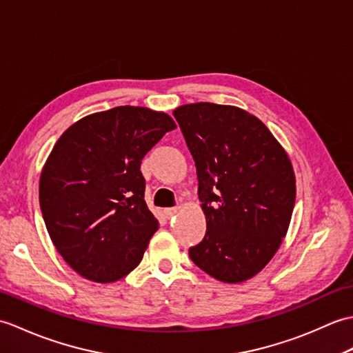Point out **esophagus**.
Returning a JSON list of instances; mask_svg holds the SVG:
<instances>
[{
    "mask_svg": "<svg viewBox=\"0 0 353 353\" xmlns=\"http://www.w3.org/2000/svg\"><path fill=\"white\" fill-rule=\"evenodd\" d=\"M176 214H178V208H166V210H164V216H166L168 219H172Z\"/></svg>",
    "mask_w": 353,
    "mask_h": 353,
    "instance_id": "1",
    "label": "esophagus"
}]
</instances>
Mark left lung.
I'll use <instances>...</instances> for the list:
<instances>
[{"instance_id":"1","label":"left lung","mask_w":353,"mask_h":353,"mask_svg":"<svg viewBox=\"0 0 353 353\" xmlns=\"http://www.w3.org/2000/svg\"><path fill=\"white\" fill-rule=\"evenodd\" d=\"M174 116L196 166L207 222L189 255L217 281L243 283L269 264L288 231L293 164L270 130L240 107L184 104Z\"/></svg>"}]
</instances>
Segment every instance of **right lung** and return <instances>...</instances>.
Returning a JSON list of instances; mask_svg holds the SVG:
<instances>
[{"label":"right lung","mask_w":353,"mask_h":353,"mask_svg":"<svg viewBox=\"0 0 353 353\" xmlns=\"http://www.w3.org/2000/svg\"><path fill=\"white\" fill-rule=\"evenodd\" d=\"M175 128L168 113L121 105L81 117L54 145L39 202L54 246L78 275L114 283L142 261L159 221L140 163Z\"/></svg>","instance_id":"obj_1"}]
</instances>
